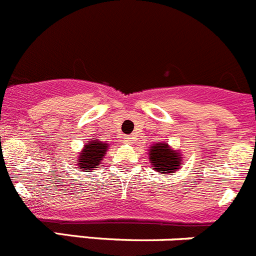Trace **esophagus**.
<instances>
[{"label":"esophagus","mask_w":256,"mask_h":256,"mask_svg":"<svg viewBox=\"0 0 256 256\" xmlns=\"http://www.w3.org/2000/svg\"><path fill=\"white\" fill-rule=\"evenodd\" d=\"M124 140H126V144H132V142H133V137H126V138H124Z\"/></svg>","instance_id":"34e87169"}]
</instances>
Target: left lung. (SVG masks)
Returning <instances> with one entry per match:
<instances>
[{"mask_svg": "<svg viewBox=\"0 0 256 256\" xmlns=\"http://www.w3.org/2000/svg\"><path fill=\"white\" fill-rule=\"evenodd\" d=\"M148 158L156 172L170 175L182 168V164L184 161L182 152L168 146V142H157L151 144L148 150Z\"/></svg>", "mask_w": 256, "mask_h": 256, "instance_id": "8db88e82", "label": "left lung"}]
</instances>
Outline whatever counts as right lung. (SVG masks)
<instances>
[{
  "instance_id": "obj_1",
  "label": "right lung",
  "mask_w": 256,
  "mask_h": 256,
  "mask_svg": "<svg viewBox=\"0 0 256 256\" xmlns=\"http://www.w3.org/2000/svg\"><path fill=\"white\" fill-rule=\"evenodd\" d=\"M109 144H104L102 140L92 138L86 144L76 158L77 168L82 171H92L102 164L105 154H106Z\"/></svg>"
}]
</instances>
